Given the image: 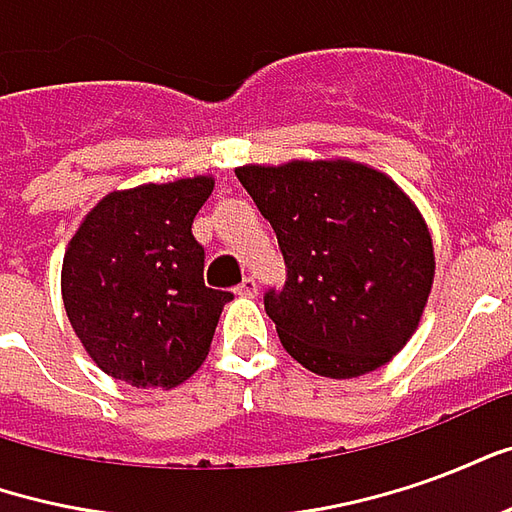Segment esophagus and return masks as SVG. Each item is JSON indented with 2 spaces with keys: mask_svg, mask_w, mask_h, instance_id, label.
<instances>
[{
  "mask_svg": "<svg viewBox=\"0 0 512 512\" xmlns=\"http://www.w3.org/2000/svg\"><path fill=\"white\" fill-rule=\"evenodd\" d=\"M235 293L238 296H246V299H252V296H257V282L252 277H246L238 288H235Z\"/></svg>",
  "mask_w": 512,
  "mask_h": 512,
  "instance_id": "1",
  "label": "esophagus"
}]
</instances>
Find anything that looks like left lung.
Here are the masks:
<instances>
[{
  "mask_svg": "<svg viewBox=\"0 0 512 512\" xmlns=\"http://www.w3.org/2000/svg\"><path fill=\"white\" fill-rule=\"evenodd\" d=\"M288 266L266 293L282 348L326 378L386 365L417 332L436 277L422 213L381 169L354 158L235 167Z\"/></svg>",
  "mask_w": 512,
  "mask_h": 512,
  "instance_id": "8db88e82",
  "label": "left lung"
}]
</instances>
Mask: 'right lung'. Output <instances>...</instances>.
Masks as SVG:
<instances>
[{
    "label": "right lung",
    "mask_w": 512,
    "mask_h": 512,
    "mask_svg": "<svg viewBox=\"0 0 512 512\" xmlns=\"http://www.w3.org/2000/svg\"><path fill=\"white\" fill-rule=\"evenodd\" d=\"M213 175L115 189L87 211L62 257V304L106 376L172 389L211 351L224 290L205 288V252L191 222Z\"/></svg>",
    "instance_id": "obj_1"
}]
</instances>
